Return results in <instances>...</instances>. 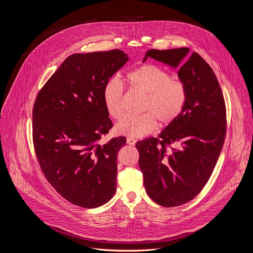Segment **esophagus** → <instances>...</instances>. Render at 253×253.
<instances>
[{"label": "esophagus", "mask_w": 253, "mask_h": 253, "mask_svg": "<svg viewBox=\"0 0 253 253\" xmlns=\"http://www.w3.org/2000/svg\"><path fill=\"white\" fill-rule=\"evenodd\" d=\"M137 141H136V139H134V138H132V137H128L127 138V144L128 145H135V143H136Z\"/></svg>", "instance_id": "esophagus-1"}]
</instances>
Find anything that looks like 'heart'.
Instances as JSON below:
<instances>
[{"instance_id": "heart-1", "label": "heart", "mask_w": 253, "mask_h": 253, "mask_svg": "<svg viewBox=\"0 0 253 253\" xmlns=\"http://www.w3.org/2000/svg\"><path fill=\"white\" fill-rule=\"evenodd\" d=\"M126 80L133 90L145 95L142 106L145 113L120 121L115 127L118 134L132 138L144 137L156 130L158 120L167 125L182 113L188 99L187 87L183 81L173 79L165 69L154 64H145L129 72ZM102 97L108 114L116 120L122 119L125 106L121 82L116 78L108 80Z\"/></svg>"}]
</instances>
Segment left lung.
I'll return each instance as SVG.
<instances>
[{
    "label": "left lung",
    "instance_id": "left-lung-1",
    "mask_svg": "<svg viewBox=\"0 0 253 253\" xmlns=\"http://www.w3.org/2000/svg\"><path fill=\"white\" fill-rule=\"evenodd\" d=\"M188 47L150 49L148 57L178 69L188 99L180 116L158 136L136 143L148 196L173 208L192 201L206 186L220 155L226 131L223 95L211 67ZM172 142L180 148L168 151Z\"/></svg>",
    "mask_w": 253,
    "mask_h": 253
}]
</instances>
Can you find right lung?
<instances>
[{
	"mask_svg": "<svg viewBox=\"0 0 253 253\" xmlns=\"http://www.w3.org/2000/svg\"><path fill=\"white\" fill-rule=\"evenodd\" d=\"M128 60L119 49L71 54L35 101L33 137L42 171L55 191L75 206L101 207L116 192L117 154L126 138L98 144L112 128L102 92Z\"/></svg>",
	"mask_w": 253,
	"mask_h": 253,
	"instance_id": "1",
	"label": "right lung"
}]
</instances>
